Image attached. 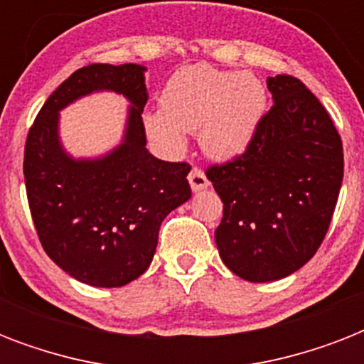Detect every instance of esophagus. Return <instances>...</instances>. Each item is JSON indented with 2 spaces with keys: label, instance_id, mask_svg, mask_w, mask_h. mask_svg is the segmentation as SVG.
Listing matches in <instances>:
<instances>
[{
  "label": "esophagus",
  "instance_id": "obj_1",
  "mask_svg": "<svg viewBox=\"0 0 364 364\" xmlns=\"http://www.w3.org/2000/svg\"><path fill=\"white\" fill-rule=\"evenodd\" d=\"M188 183H191V188H193L194 193H196V191H202V188H205L210 185L208 177H205V173L200 170V168H193V170H191V173H188Z\"/></svg>",
  "mask_w": 364,
  "mask_h": 364
}]
</instances>
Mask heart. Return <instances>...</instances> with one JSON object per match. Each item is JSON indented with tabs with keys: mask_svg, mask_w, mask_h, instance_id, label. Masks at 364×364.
I'll return each mask as SVG.
<instances>
[{
	"mask_svg": "<svg viewBox=\"0 0 364 364\" xmlns=\"http://www.w3.org/2000/svg\"><path fill=\"white\" fill-rule=\"evenodd\" d=\"M266 109V88L253 73L210 64L187 65L168 79L160 109L145 115L147 134L168 153H181L185 132L215 160L236 159L253 141Z\"/></svg>",
	"mask_w": 364,
	"mask_h": 364,
	"instance_id": "obj_1",
	"label": "heart"
}]
</instances>
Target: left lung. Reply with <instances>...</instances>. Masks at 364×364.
Masks as SVG:
<instances>
[{
  "label": "left lung",
  "instance_id": "obj_1",
  "mask_svg": "<svg viewBox=\"0 0 364 364\" xmlns=\"http://www.w3.org/2000/svg\"><path fill=\"white\" fill-rule=\"evenodd\" d=\"M266 82L274 105L253 141L205 170L223 202L219 255L253 283L282 279L316 255L344 177L342 139L321 102L293 75Z\"/></svg>",
  "mask_w": 364,
  "mask_h": 364
}]
</instances>
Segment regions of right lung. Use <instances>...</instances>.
<instances>
[{
  "label": "right lung",
  "mask_w": 364,
  "mask_h": 364,
  "mask_svg": "<svg viewBox=\"0 0 364 364\" xmlns=\"http://www.w3.org/2000/svg\"><path fill=\"white\" fill-rule=\"evenodd\" d=\"M145 68L88 64L54 90L28 132L24 181L45 253L94 287H122L147 270L159 230L191 198L187 162L154 159L145 149ZM96 90L124 93L132 105L125 141L104 159L73 161L58 139V111Z\"/></svg>",
  "instance_id": "1"
}]
</instances>
